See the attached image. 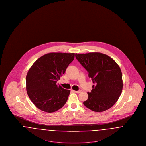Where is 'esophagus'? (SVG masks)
Returning <instances> with one entry per match:
<instances>
[{"label": "esophagus", "mask_w": 146, "mask_h": 146, "mask_svg": "<svg viewBox=\"0 0 146 146\" xmlns=\"http://www.w3.org/2000/svg\"><path fill=\"white\" fill-rule=\"evenodd\" d=\"M75 92H76V93H80V90H78V91H74Z\"/></svg>", "instance_id": "obj_1"}]
</instances>
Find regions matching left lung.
Returning a JSON list of instances; mask_svg holds the SVG:
<instances>
[{
	"instance_id": "8db88e82",
	"label": "left lung",
	"mask_w": 146,
	"mask_h": 146,
	"mask_svg": "<svg viewBox=\"0 0 146 146\" xmlns=\"http://www.w3.org/2000/svg\"><path fill=\"white\" fill-rule=\"evenodd\" d=\"M76 57L95 84L91 92H88L84 106L96 112L111 108L123 90L122 73L119 65L110 56L100 52L76 54Z\"/></svg>"
}]
</instances>
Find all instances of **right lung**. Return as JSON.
<instances>
[{
  "mask_svg": "<svg viewBox=\"0 0 146 146\" xmlns=\"http://www.w3.org/2000/svg\"><path fill=\"white\" fill-rule=\"evenodd\" d=\"M74 53L52 52L39 58L26 76V90L30 100L42 111L52 113L61 108L70 90L57 85L74 58Z\"/></svg>",
  "mask_w": 146,
  "mask_h": 146,
  "instance_id": "obj_1",
  "label": "right lung"
}]
</instances>
